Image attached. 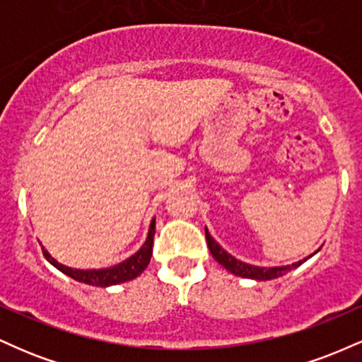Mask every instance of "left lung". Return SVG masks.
<instances>
[{
  "instance_id": "obj_1",
  "label": "left lung",
  "mask_w": 362,
  "mask_h": 362,
  "mask_svg": "<svg viewBox=\"0 0 362 362\" xmlns=\"http://www.w3.org/2000/svg\"><path fill=\"white\" fill-rule=\"evenodd\" d=\"M206 242H207V247H209V250H211V255H213L224 269H228V271H230L231 274H235V276L245 277V279H255V281L276 279V277H281V276H284V274H288L291 269L300 267L303 262H306L311 257V255H308L306 259H303L300 262H294V264H291V265H281V267H259V265L247 264V262H242V260L235 259L233 255H230V253L224 250L221 245H219L213 238V236H211L209 231H207V228H206Z\"/></svg>"
}]
</instances>
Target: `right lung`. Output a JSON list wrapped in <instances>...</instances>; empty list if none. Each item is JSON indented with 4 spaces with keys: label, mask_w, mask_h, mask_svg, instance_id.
I'll list each match as a JSON object with an SVG mask.
<instances>
[{
    "label": "right lung",
    "mask_w": 362,
    "mask_h": 362,
    "mask_svg": "<svg viewBox=\"0 0 362 362\" xmlns=\"http://www.w3.org/2000/svg\"><path fill=\"white\" fill-rule=\"evenodd\" d=\"M153 236H155V219H153L151 224H149L148 238L146 242L143 243V247L139 248L134 255H131L120 264L114 265V267L107 269H71L68 265H62L56 259H52V255L45 248L44 257L47 259L49 264H52L57 271H61L66 276H69L71 279L78 282H85V284L90 286H98V288H107V286H115L120 284V282H127L136 279L144 269L148 267L149 260H151L153 255Z\"/></svg>",
    "instance_id": "1"
}]
</instances>
